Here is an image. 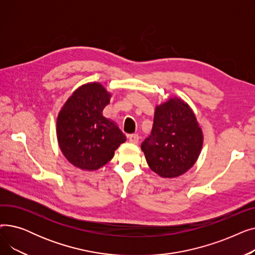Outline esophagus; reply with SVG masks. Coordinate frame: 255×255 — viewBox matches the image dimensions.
<instances>
[{"label":"esophagus","instance_id":"1","mask_svg":"<svg viewBox=\"0 0 255 255\" xmlns=\"http://www.w3.org/2000/svg\"><path fill=\"white\" fill-rule=\"evenodd\" d=\"M128 139L132 143H137L139 140V136H138V134H130V135H128Z\"/></svg>","mask_w":255,"mask_h":255}]
</instances>
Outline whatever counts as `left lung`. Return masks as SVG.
<instances>
[{
    "label": "left lung",
    "mask_w": 255,
    "mask_h": 255,
    "mask_svg": "<svg viewBox=\"0 0 255 255\" xmlns=\"http://www.w3.org/2000/svg\"><path fill=\"white\" fill-rule=\"evenodd\" d=\"M202 128L190 106L178 97L157 105L151 135L141 143L150 168L162 178L189 170L203 148Z\"/></svg>",
    "instance_id": "8db88e82"
}]
</instances>
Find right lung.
<instances>
[{
	"instance_id": "1",
	"label": "right lung",
	"mask_w": 255,
	"mask_h": 255,
	"mask_svg": "<svg viewBox=\"0 0 255 255\" xmlns=\"http://www.w3.org/2000/svg\"><path fill=\"white\" fill-rule=\"evenodd\" d=\"M112 94L99 83L74 91L57 118L60 149L68 161L84 170H97L111 161L126 136L114 121L102 116Z\"/></svg>"
}]
</instances>
